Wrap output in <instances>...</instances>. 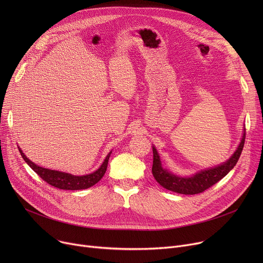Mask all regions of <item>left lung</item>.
Here are the masks:
<instances>
[{"label": "left lung", "mask_w": 263, "mask_h": 263, "mask_svg": "<svg viewBox=\"0 0 263 263\" xmlns=\"http://www.w3.org/2000/svg\"><path fill=\"white\" fill-rule=\"evenodd\" d=\"M245 143V132L243 133L242 141L236 150V153L225 163L218 165L214 168L201 171L192 177H178L171 174L168 171L162 167L158 151L153 147L154 151V164L153 175L156 180L166 190L179 193L184 195H194L204 192L206 189L211 187L217 183L220 179H223L234 166L241 156V153Z\"/></svg>", "instance_id": "8db88e82"}]
</instances>
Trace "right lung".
<instances>
[{
	"label": "right lung",
	"instance_id": "add662e5",
	"mask_svg": "<svg viewBox=\"0 0 263 263\" xmlns=\"http://www.w3.org/2000/svg\"><path fill=\"white\" fill-rule=\"evenodd\" d=\"M19 151H20V155L23 158V160L30 165V167L41 179H43L44 181H46L47 183H49L50 185H52L54 187H58L61 190H72V191L88 189V187L95 185L98 181H100L101 178L104 176V174L106 172L108 159H109L110 154H112V151H110V153L106 156L104 162L102 163L99 170H97L92 174L85 175V176H73V175L67 174V173H62V172L52 171V170L37 166L36 164H34L31 160H29L24 156V154L22 153L20 148H19Z\"/></svg>",
	"mask_w": 263,
	"mask_h": 263
}]
</instances>
